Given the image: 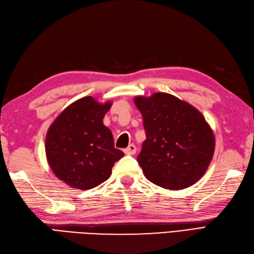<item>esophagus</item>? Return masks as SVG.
<instances>
[{"instance_id": "34e87169", "label": "esophagus", "mask_w": 254, "mask_h": 254, "mask_svg": "<svg viewBox=\"0 0 254 254\" xmlns=\"http://www.w3.org/2000/svg\"><path fill=\"white\" fill-rule=\"evenodd\" d=\"M137 152V147H135L134 144H129L125 150H124V153L127 154V155H133Z\"/></svg>"}]
</instances>
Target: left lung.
<instances>
[{
	"mask_svg": "<svg viewBox=\"0 0 254 254\" xmlns=\"http://www.w3.org/2000/svg\"><path fill=\"white\" fill-rule=\"evenodd\" d=\"M146 139L137 157L148 181L168 190H182L205 175L215 140L198 110L166 92L138 96Z\"/></svg>",
	"mask_w": 254,
	"mask_h": 254,
	"instance_id": "obj_1",
	"label": "left lung"
}]
</instances>
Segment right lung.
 I'll list each match as a JSON object with an SVG mask.
<instances>
[{
	"label": "right lung",
	"mask_w": 254,
	"mask_h": 254,
	"mask_svg": "<svg viewBox=\"0 0 254 254\" xmlns=\"http://www.w3.org/2000/svg\"><path fill=\"white\" fill-rule=\"evenodd\" d=\"M112 102L84 97L66 107L48 128L45 151L48 165L73 189L90 190L107 181L124 156L114 147L113 134L103 125Z\"/></svg>",
	"instance_id": "right-lung-1"
}]
</instances>
